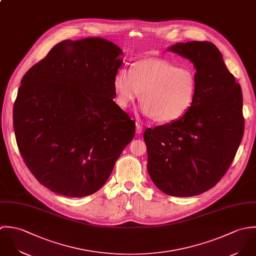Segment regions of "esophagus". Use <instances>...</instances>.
I'll list each match as a JSON object with an SVG mask.
<instances>
[{"mask_svg": "<svg viewBox=\"0 0 256 256\" xmlns=\"http://www.w3.org/2000/svg\"><path fill=\"white\" fill-rule=\"evenodd\" d=\"M142 132V126L138 124H136V134H140Z\"/></svg>", "mask_w": 256, "mask_h": 256, "instance_id": "obj_1", "label": "esophagus"}]
</instances>
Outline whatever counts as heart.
<instances>
[{
  "mask_svg": "<svg viewBox=\"0 0 256 256\" xmlns=\"http://www.w3.org/2000/svg\"><path fill=\"white\" fill-rule=\"evenodd\" d=\"M116 102L126 108L140 98L142 112L160 122L183 118L195 102L197 75L189 67L161 59H146L120 69L114 79Z\"/></svg>",
  "mask_w": 256,
  "mask_h": 256,
  "instance_id": "1",
  "label": "heart"
}]
</instances>
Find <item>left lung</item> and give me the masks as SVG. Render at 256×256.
Returning <instances> with one entry per match:
<instances>
[{
    "mask_svg": "<svg viewBox=\"0 0 256 256\" xmlns=\"http://www.w3.org/2000/svg\"><path fill=\"white\" fill-rule=\"evenodd\" d=\"M168 50L194 64L197 93L183 118L144 132L148 170L163 193L192 197L212 188L236 156L244 130L242 94L214 44L178 42Z\"/></svg>",
    "mask_w": 256,
    "mask_h": 256,
    "instance_id": "obj_1",
    "label": "left lung"
}]
</instances>
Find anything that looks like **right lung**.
<instances>
[{
  "mask_svg": "<svg viewBox=\"0 0 256 256\" xmlns=\"http://www.w3.org/2000/svg\"><path fill=\"white\" fill-rule=\"evenodd\" d=\"M122 54L100 38L67 40L22 79L14 106L18 148L38 181L58 195L97 192L134 136L136 122L112 100Z\"/></svg>",
  "mask_w": 256,
  "mask_h": 256,
  "instance_id": "right-lung-1",
  "label": "right lung"
}]
</instances>
